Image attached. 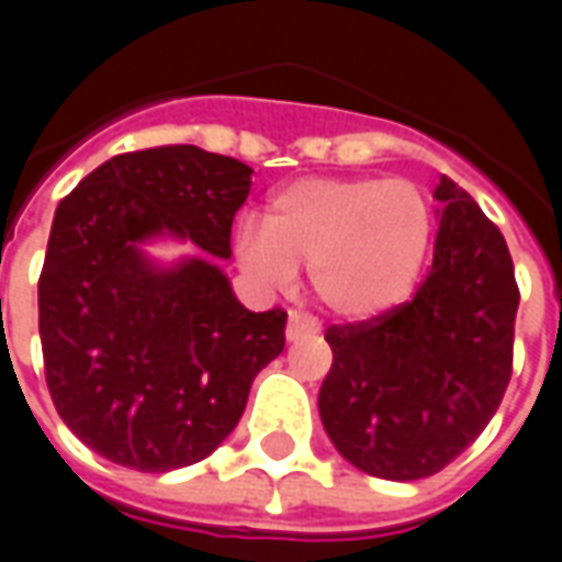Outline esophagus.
<instances>
[{
	"instance_id": "esophagus-1",
	"label": "esophagus",
	"mask_w": 562,
	"mask_h": 562,
	"mask_svg": "<svg viewBox=\"0 0 562 562\" xmlns=\"http://www.w3.org/2000/svg\"><path fill=\"white\" fill-rule=\"evenodd\" d=\"M304 330H316V322H313L310 316H304V313H297V310H294L292 316H289V340H297V337H301Z\"/></svg>"
}]
</instances>
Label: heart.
I'll return each mask as SVG.
<instances>
[{
    "label": "heart",
    "mask_w": 562,
    "mask_h": 562,
    "mask_svg": "<svg viewBox=\"0 0 562 562\" xmlns=\"http://www.w3.org/2000/svg\"><path fill=\"white\" fill-rule=\"evenodd\" d=\"M430 244V204L409 180L310 177L270 201L268 225L240 222L237 258L270 285L313 265L318 304L346 318L376 316L413 292Z\"/></svg>",
    "instance_id": "obj_1"
}]
</instances>
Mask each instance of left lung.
<instances>
[{"instance_id": "left-lung-1", "label": "left lung", "mask_w": 562, "mask_h": 562, "mask_svg": "<svg viewBox=\"0 0 562 562\" xmlns=\"http://www.w3.org/2000/svg\"><path fill=\"white\" fill-rule=\"evenodd\" d=\"M434 265L406 304L325 330L318 415L342 458L391 482L427 479L472 446L512 379L518 282L494 222L442 177Z\"/></svg>"}]
</instances>
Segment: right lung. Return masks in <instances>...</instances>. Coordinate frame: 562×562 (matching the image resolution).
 <instances>
[{"instance_id": "obj_1", "label": "right lung", "mask_w": 562, "mask_h": 562, "mask_svg": "<svg viewBox=\"0 0 562 562\" xmlns=\"http://www.w3.org/2000/svg\"><path fill=\"white\" fill-rule=\"evenodd\" d=\"M252 168L192 144L114 156L56 207L38 277L44 376L59 418L120 467L171 472L232 434L285 313L246 310L220 270ZM189 236L204 257L153 266L140 243Z\"/></svg>"}]
</instances>
